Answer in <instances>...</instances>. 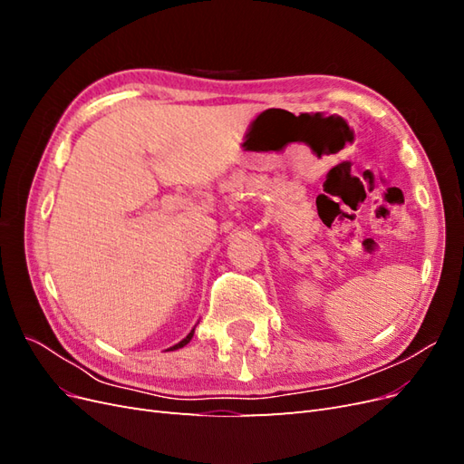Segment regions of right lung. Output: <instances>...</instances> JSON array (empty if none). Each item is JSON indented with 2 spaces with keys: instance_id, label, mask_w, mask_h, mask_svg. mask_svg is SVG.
Listing matches in <instances>:
<instances>
[{
  "instance_id": "obj_1",
  "label": "right lung",
  "mask_w": 464,
  "mask_h": 464,
  "mask_svg": "<svg viewBox=\"0 0 464 464\" xmlns=\"http://www.w3.org/2000/svg\"><path fill=\"white\" fill-rule=\"evenodd\" d=\"M193 333H195V327H193V329H191V331H189V334H188V336H186V339H184V341H179V343H178V344H174V346H170V348H168V350H178V348H184V346H186V344H188V343H189V341H191V339H193Z\"/></svg>"
}]
</instances>
